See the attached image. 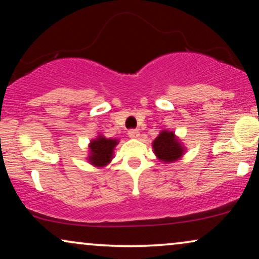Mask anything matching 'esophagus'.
<instances>
[{"mask_svg":"<svg viewBox=\"0 0 259 259\" xmlns=\"http://www.w3.org/2000/svg\"><path fill=\"white\" fill-rule=\"evenodd\" d=\"M127 135H129L130 139H139L140 132L137 129H130L129 132H127Z\"/></svg>","mask_w":259,"mask_h":259,"instance_id":"34e87169","label":"esophagus"}]
</instances>
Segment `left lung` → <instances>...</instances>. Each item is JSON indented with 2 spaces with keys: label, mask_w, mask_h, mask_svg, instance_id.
Wrapping results in <instances>:
<instances>
[{
  "label": "left lung",
  "mask_w": 259,
  "mask_h": 259,
  "mask_svg": "<svg viewBox=\"0 0 259 259\" xmlns=\"http://www.w3.org/2000/svg\"><path fill=\"white\" fill-rule=\"evenodd\" d=\"M154 153L158 160L169 163L180 158L184 155V147L175 137L173 132L162 130L160 135L153 142Z\"/></svg>",
  "instance_id": "8db88e82"
}]
</instances>
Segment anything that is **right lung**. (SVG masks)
I'll return each mask as SVG.
<instances>
[{
	"mask_svg": "<svg viewBox=\"0 0 259 259\" xmlns=\"http://www.w3.org/2000/svg\"><path fill=\"white\" fill-rule=\"evenodd\" d=\"M117 140L105 139L104 136H98L90 143L89 161L96 167H104L111 161L113 156V148L117 146Z\"/></svg>",
	"mask_w": 259,
	"mask_h": 259,
	"instance_id": "right-lung-1",
	"label": "right lung"
}]
</instances>
